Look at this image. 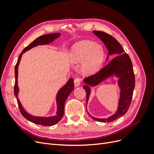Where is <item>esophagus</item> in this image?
Wrapping results in <instances>:
<instances>
[{
  "instance_id": "1",
  "label": "esophagus",
  "mask_w": 154,
  "mask_h": 154,
  "mask_svg": "<svg viewBox=\"0 0 154 154\" xmlns=\"http://www.w3.org/2000/svg\"><path fill=\"white\" fill-rule=\"evenodd\" d=\"M80 82H81V80H80V78H76L74 80V85H75V87L80 86Z\"/></svg>"
}]
</instances>
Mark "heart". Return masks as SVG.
<instances>
[{"label":"heart","mask_w":154,"mask_h":154,"mask_svg":"<svg viewBox=\"0 0 154 154\" xmlns=\"http://www.w3.org/2000/svg\"><path fill=\"white\" fill-rule=\"evenodd\" d=\"M103 48L94 42L89 40L80 42L74 46L72 49L74 62L84 61L82 69L85 72L91 73L98 70L103 62Z\"/></svg>","instance_id":"1"}]
</instances>
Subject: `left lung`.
<instances>
[{
  "instance_id": "obj_1",
  "label": "left lung",
  "mask_w": 154,
  "mask_h": 154,
  "mask_svg": "<svg viewBox=\"0 0 154 154\" xmlns=\"http://www.w3.org/2000/svg\"><path fill=\"white\" fill-rule=\"evenodd\" d=\"M93 32L104 43L108 49V56L116 57L94 75L88 76L83 80L85 85L83 88L86 91V106L91 95V87H95L110 77L115 76L119 78L118 84L120 88V97L118 110L108 118H96L88 112L91 117L99 122H111L125 114L131 103L133 92L135 87V76L132 63L128 54L125 53L122 46L113 36L100 31H93Z\"/></svg>"
}]
</instances>
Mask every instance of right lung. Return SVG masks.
<instances>
[{
    "instance_id": "1",
    "label": "right lung",
    "mask_w": 154,
    "mask_h": 154,
    "mask_svg": "<svg viewBox=\"0 0 154 154\" xmlns=\"http://www.w3.org/2000/svg\"><path fill=\"white\" fill-rule=\"evenodd\" d=\"M60 32H56V33L52 34H48L44 35L42 36H40L38 38H37L33 42L28 45L22 51V52L20 54L19 58L17 61V63L15 67V87H14V94L16 97L17 103L18 105V107L22 115L24 117L27 119L29 122L33 123L35 124L40 125L42 126H53L55 124L58 123L63 116L64 113V105L65 102H66L67 97L70 94V93L72 92L74 89V81L72 78H69L68 82L66 83V84L63 87H62L58 91L57 95V113L55 116H50V117H38V116H32L25 110V109L23 108V106L20 103V101L18 99V95L19 89H18V66H19V63L20 61V59L22 58V54H24L27 51L31 49L32 48H35L37 45H47L53 42L56 38H58L60 36Z\"/></svg>"
}]
</instances>
